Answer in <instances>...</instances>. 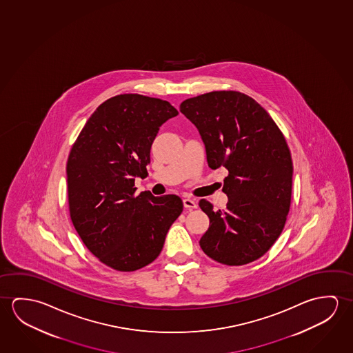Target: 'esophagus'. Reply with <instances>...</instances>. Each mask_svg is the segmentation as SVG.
<instances>
[{
	"label": "esophagus",
	"mask_w": 353,
	"mask_h": 353,
	"mask_svg": "<svg viewBox=\"0 0 353 353\" xmlns=\"http://www.w3.org/2000/svg\"><path fill=\"white\" fill-rule=\"evenodd\" d=\"M183 203H184V208H189V210L197 208L196 202L194 200H191V199H184Z\"/></svg>",
	"instance_id": "obj_1"
}]
</instances>
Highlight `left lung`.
I'll return each mask as SVG.
<instances>
[{
	"label": "left lung",
	"mask_w": 353,
	"mask_h": 353,
	"mask_svg": "<svg viewBox=\"0 0 353 353\" xmlns=\"http://www.w3.org/2000/svg\"><path fill=\"white\" fill-rule=\"evenodd\" d=\"M180 112L194 123L208 167H224L227 208L199 206L210 219L200 246L217 263L239 266L261 258L280 236L291 206V152L269 112L249 95L216 90L189 98Z\"/></svg>",
	"instance_id": "obj_1"
}]
</instances>
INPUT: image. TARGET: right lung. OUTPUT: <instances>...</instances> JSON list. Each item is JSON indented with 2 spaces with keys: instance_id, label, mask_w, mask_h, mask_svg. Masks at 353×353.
Wrapping results in <instances>:
<instances>
[{
  "instance_id": "1",
  "label": "right lung",
  "mask_w": 353,
  "mask_h": 353,
  "mask_svg": "<svg viewBox=\"0 0 353 353\" xmlns=\"http://www.w3.org/2000/svg\"><path fill=\"white\" fill-rule=\"evenodd\" d=\"M178 114L158 98L115 95L97 108L71 148L70 216L84 245L112 269L136 271L154 261L183 212L179 196L134 188V178L148 175L159 128Z\"/></svg>"
}]
</instances>
